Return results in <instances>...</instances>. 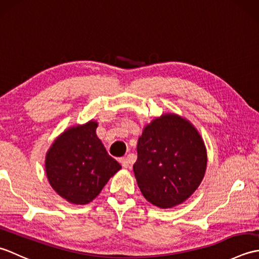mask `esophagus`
Here are the masks:
<instances>
[{"label":"esophagus","mask_w":259,"mask_h":259,"mask_svg":"<svg viewBox=\"0 0 259 259\" xmlns=\"http://www.w3.org/2000/svg\"><path fill=\"white\" fill-rule=\"evenodd\" d=\"M120 163L122 164L123 168H129L130 167V163H129V159L128 157H123L120 159Z\"/></svg>","instance_id":"obj_1"}]
</instances>
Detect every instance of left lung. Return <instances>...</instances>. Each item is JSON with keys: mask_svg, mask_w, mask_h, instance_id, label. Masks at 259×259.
<instances>
[{"mask_svg": "<svg viewBox=\"0 0 259 259\" xmlns=\"http://www.w3.org/2000/svg\"><path fill=\"white\" fill-rule=\"evenodd\" d=\"M134 172L146 199L166 209L183 203L205 176L207 151L188 120L167 113L145 126Z\"/></svg>", "mask_w": 259, "mask_h": 259, "instance_id": "1", "label": "left lung"}]
</instances>
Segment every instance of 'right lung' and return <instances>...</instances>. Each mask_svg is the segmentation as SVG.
Returning <instances> with one entry per match:
<instances>
[{"mask_svg":"<svg viewBox=\"0 0 259 259\" xmlns=\"http://www.w3.org/2000/svg\"><path fill=\"white\" fill-rule=\"evenodd\" d=\"M97 126L96 121H89L69 128L47 153L49 183L59 196L75 205L92 201L121 169L98 138Z\"/></svg>","mask_w":259,"mask_h":259,"instance_id":"obj_1","label":"right lung"}]
</instances>
